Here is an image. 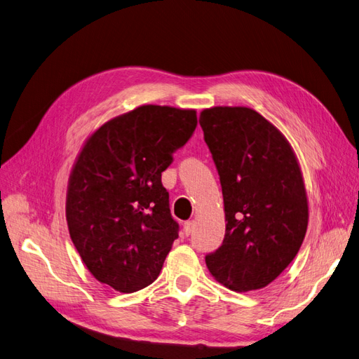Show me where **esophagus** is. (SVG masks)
<instances>
[{"mask_svg":"<svg viewBox=\"0 0 359 359\" xmlns=\"http://www.w3.org/2000/svg\"><path fill=\"white\" fill-rule=\"evenodd\" d=\"M194 226H196V224H194L193 220H189V222L184 223V233H186L187 236L191 235L193 231H194Z\"/></svg>","mask_w":359,"mask_h":359,"instance_id":"esophagus-1","label":"esophagus"}]
</instances>
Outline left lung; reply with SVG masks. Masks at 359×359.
I'll use <instances>...</instances> for the list:
<instances>
[{
  "mask_svg": "<svg viewBox=\"0 0 359 359\" xmlns=\"http://www.w3.org/2000/svg\"><path fill=\"white\" fill-rule=\"evenodd\" d=\"M199 124L227 222L206 266L232 290L262 289L283 273L306 236L309 205L297 157L286 137L250 107H211Z\"/></svg>",
  "mask_w": 359,
  "mask_h": 359,
  "instance_id": "1",
  "label": "left lung"
}]
</instances>
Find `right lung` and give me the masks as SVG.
Listing matches in <instances>:
<instances>
[{
  "instance_id": "1",
  "label": "right lung",
  "mask_w": 359,
  "mask_h": 359,
  "mask_svg": "<svg viewBox=\"0 0 359 359\" xmlns=\"http://www.w3.org/2000/svg\"><path fill=\"white\" fill-rule=\"evenodd\" d=\"M198 126L196 111L145 104L86 140L69 180L66 217L90 273L132 293L158 277L178 238L161 172Z\"/></svg>"
}]
</instances>
